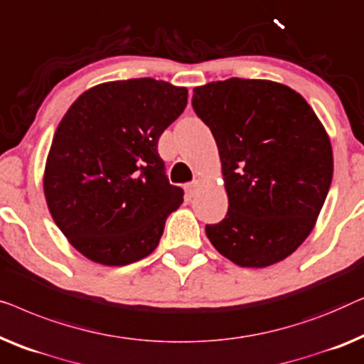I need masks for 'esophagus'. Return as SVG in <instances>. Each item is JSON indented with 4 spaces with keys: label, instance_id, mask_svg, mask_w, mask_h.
I'll use <instances>...</instances> for the list:
<instances>
[{
    "label": "esophagus",
    "instance_id": "1",
    "mask_svg": "<svg viewBox=\"0 0 364 364\" xmlns=\"http://www.w3.org/2000/svg\"><path fill=\"white\" fill-rule=\"evenodd\" d=\"M203 186V180H194L193 183L186 184V193L189 194V196H194V194L198 193V189Z\"/></svg>",
    "mask_w": 364,
    "mask_h": 364
}]
</instances>
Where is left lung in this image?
<instances>
[{"instance_id": "8db88e82", "label": "left lung", "mask_w": 364, "mask_h": 364, "mask_svg": "<svg viewBox=\"0 0 364 364\" xmlns=\"http://www.w3.org/2000/svg\"><path fill=\"white\" fill-rule=\"evenodd\" d=\"M193 109L216 140L229 209L206 226L214 249L239 267L289 257L315 228L333 178V150L314 109L274 80L194 87Z\"/></svg>"}]
</instances>
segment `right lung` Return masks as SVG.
<instances>
[{"instance_id":"obj_1","label":"right lung","mask_w":364,"mask_h":364,"mask_svg":"<svg viewBox=\"0 0 364 364\" xmlns=\"http://www.w3.org/2000/svg\"><path fill=\"white\" fill-rule=\"evenodd\" d=\"M186 87L150 77L104 82L79 95L55 129L43 188L54 223L92 262L120 267L156 249L183 189L158 138L183 114Z\"/></svg>"}]
</instances>
